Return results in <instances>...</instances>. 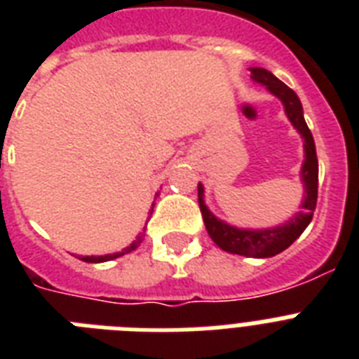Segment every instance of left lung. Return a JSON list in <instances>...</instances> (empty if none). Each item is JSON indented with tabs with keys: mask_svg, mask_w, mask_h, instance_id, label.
<instances>
[{
	"mask_svg": "<svg viewBox=\"0 0 359 359\" xmlns=\"http://www.w3.org/2000/svg\"><path fill=\"white\" fill-rule=\"evenodd\" d=\"M250 70L251 80L266 87L273 97L281 100L285 115L289 117L290 124L298 130V134L304 140V163H302L300 171L302 184H304V199L298 207V212L292 218L287 219L285 224L266 227V229H244V227H235V225L227 224L210 212V208L205 205V188H203L201 182L197 186V197H199L203 222H205V227H207L210 238L214 240V244L227 253L266 259V257L278 255V253L287 250L306 231L307 225L311 224L313 212L317 207L318 160L317 151H315V141H313L311 132H309L306 119H304V108H302L298 95L290 87L285 86L283 81L278 80L270 70L259 69V67H253Z\"/></svg>",
	"mask_w": 359,
	"mask_h": 359,
	"instance_id": "left-lung-1",
	"label": "left lung"
}]
</instances>
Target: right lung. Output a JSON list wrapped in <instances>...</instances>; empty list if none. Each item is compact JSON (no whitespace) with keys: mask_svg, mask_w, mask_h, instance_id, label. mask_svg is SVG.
Instances as JSON below:
<instances>
[{"mask_svg":"<svg viewBox=\"0 0 359 359\" xmlns=\"http://www.w3.org/2000/svg\"><path fill=\"white\" fill-rule=\"evenodd\" d=\"M158 197V194L154 196V199ZM152 208H154V203H152V207H151V214H152ZM145 229H147V225L143 227V231H141L140 235L135 236V240L132 242V244L128 245V248H124L123 251H117V253H109V255H87V257H80L81 261H86V262H106V261H114V259H117V257H123L124 253H130V251H134L137 245L143 242V236H145Z\"/></svg>","mask_w":359,"mask_h":359,"instance_id":"right-lung-1","label":"right lung"}]
</instances>
